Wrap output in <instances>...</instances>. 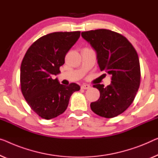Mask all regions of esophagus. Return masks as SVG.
Masks as SVG:
<instances>
[{
	"mask_svg": "<svg viewBox=\"0 0 158 158\" xmlns=\"http://www.w3.org/2000/svg\"><path fill=\"white\" fill-rule=\"evenodd\" d=\"M81 88L82 89H89L91 88V86L90 85H89V84H83V85H81Z\"/></svg>",
	"mask_w": 158,
	"mask_h": 158,
	"instance_id": "34e87169",
	"label": "esophagus"
}]
</instances>
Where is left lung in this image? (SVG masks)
<instances>
[{
	"label": "left lung",
	"mask_w": 158,
	"mask_h": 158,
	"mask_svg": "<svg viewBox=\"0 0 158 158\" xmlns=\"http://www.w3.org/2000/svg\"><path fill=\"white\" fill-rule=\"evenodd\" d=\"M81 36L96 51L101 71L111 76L110 85H94L99 91L100 97L91 103V109L102 117L117 116L130 106L140 86L137 52L124 36L109 30L82 32Z\"/></svg>",
	"instance_id": "obj_1"
}]
</instances>
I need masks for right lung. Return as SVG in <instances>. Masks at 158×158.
Segmentation results:
<instances>
[{
  "mask_svg": "<svg viewBox=\"0 0 158 158\" xmlns=\"http://www.w3.org/2000/svg\"><path fill=\"white\" fill-rule=\"evenodd\" d=\"M80 37V32H56L37 40L23 57L20 67L21 91L32 110L49 120L63 114L70 96L80 86L60 84L53 75L60 73L65 56Z\"/></svg>",
  "mask_w": 158,
  "mask_h": 158,
  "instance_id": "right-lung-1",
  "label": "right lung"
}]
</instances>
